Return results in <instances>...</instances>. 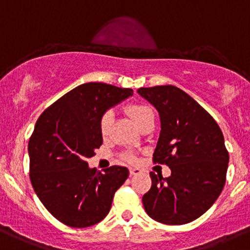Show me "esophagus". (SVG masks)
<instances>
[{
    "instance_id": "obj_1",
    "label": "esophagus",
    "mask_w": 250,
    "mask_h": 250,
    "mask_svg": "<svg viewBox=\"0 0 250 250\" xmlns=\"http://www.w3.org/2000/svg\"><path fill=\"white\" fill-rule=\"evenodd\" d=\"M139 172H141V169H138V167H130V169H129L130 176H134V175H138Z\"/></svg>"
}]
</instances>
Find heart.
<instances>
[{
	"mask_svg": "<svg viewBox=\"0 0 250 250\" xmlns=\"http://www.w3.org/2000/svg\"><path fill=\"white\" fill-rule=\"evenodd\" d=\"M125 112L132 118V121L136 123L138 128L143 127L146 123L154 121V112L151 111L150 107L146 106L142 104H132L125 107ZM112 122H113V113L111 111H107L106 113L102 114L101 120H100V132L102 137H107L111 129ZM125 159L128 162H136V157H133L132 154H127Z\"/></svg>",
	"mask_w": 250,
	"mask_h": 250,
	"instance_id": "heart-1",
	"label": "heart"
}]
</instances>
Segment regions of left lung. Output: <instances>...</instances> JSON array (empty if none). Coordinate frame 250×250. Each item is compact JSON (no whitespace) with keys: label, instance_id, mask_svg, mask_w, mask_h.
<instances>
[{"label":"left lung","instance_id":"left-lung-1","mask_svg":"<svg viewBox=\"0 0 250 250\" xmlns=\"http://www.w3.org/2000/svg\"><path fill=\"white\" fill-rule=\"evenodd\" d=\"M160 117L154 163L167 164L169 178L150 172L143 196L149 217L164 225L192 222L214 204L226 183L229 155L222 130L211 114L176 86L141 87Z\"/></svg>","mask_w":250,"mask_h":250}]
</instances>
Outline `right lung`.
Returning a JSON list of instances; mask_svg holds the SVG:
<instances>
[{
  "instance_id": "right-lung-1",
  "label": "right lung",
  "mask_w": 250,
  "mask_h": 250,
  "mask_svg": "<svg viewBox=\"0 0 250 250\" xmlns=\"http://www.w3.org/2000/svg\"><path fill=\"white\" fill-rule=\"evenodd\" d=\"M132 95V88L83 83L37 121L28 143L30 183L44 207L64 225L85 228L101 222L127 180V167L114 165L101 172L86 160L102 144V114Z\"/></svg>"
}]
</instances>
